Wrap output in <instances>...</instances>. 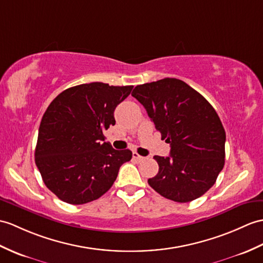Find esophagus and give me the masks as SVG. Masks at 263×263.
Segmentation results:
<instances>
[{
  "mask_svg": "<svg viewBox=\"0 0 263 263\" xmlns=\"http://www.w3.org/2000/svg\"><path fill=\"white\" fill-rule=\"evenodd\" d=\"M132 157H133V159L134 160H137V161H139V162H141V161H143L145 158L144 157H142V156H140L139 154H137V152H133V155H132Z\"/></svg>",
  "mask_w": 263,
  "mask_h": 263,
  "instance_id": "esophagus-1",
  "label": "esophagus"
}]
</instances>
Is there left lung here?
<instances>
[{"label":"left lung","instance_id":"8db88e82","mask_svg":"<svg viewBox=\"0 0 263 263\" xmlns=\"http://www.w3.org/2000/svg\"><path fill=\"white\" fill-rule=\"evenodd\" d=\"M132 96L170 144L169 157H154L159 172L149 185L178 203L200 197L215 184L225 162L227 136L214 107L177 78L138 85Z\"/></svg>","mask_w":263,"mask_h":263}]
</instances>
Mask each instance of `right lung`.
I'll return each instance as SVG.
<instances>
[{
	"instance_id": "1",
	"label": "right lung",
	"mask_w": 263,
	"mask_h": 263,
	"mask_svg": "<svg viewBox=\"0 0 263 263\" xmlns=\"http://www.w3.org/2000/svg\"><path fill=\"white\" fill-rule=\"evenodd\" d=\"M133 86L82 84L62 91L42 117L34 160L42 180L65 203L100 198L114 184L129 149L115 150L103 131L115 124L114 109Z\"/></svg>"
}]
</instances>
